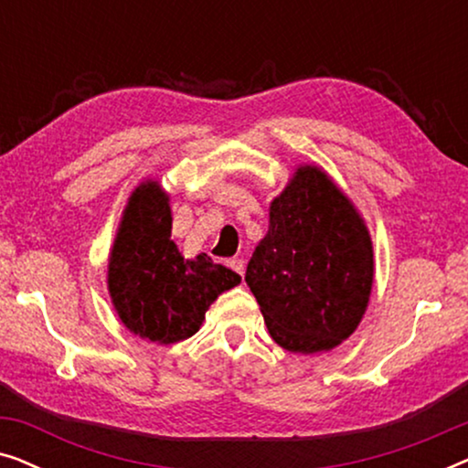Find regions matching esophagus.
I'll return each mask as SVG.
<instances>
[{"mask_svg":"<svg viewBox=\"0 0 468 468\" xmlns=\"http://www.w3.org/2000/svg\"><path fill=\"white\" fill-rule=\"evenodd\" d=\"M228 264H229V268H232L234 272H239L240 277H242V274H245V260H242V258H232V260L228 261Z\"/></svg>","mask_w":468,"mask_h":468,"instance_id":"1","label":"esophagus"}]
</instances>
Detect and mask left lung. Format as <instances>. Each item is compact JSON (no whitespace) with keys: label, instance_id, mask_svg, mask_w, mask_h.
Masks as SVG:
<instances>
[{"label":"left lung","instance_id":"obj_1","mask_svg":"<svg viewBox=\"0 0 468 468\" xmlns=\"http://www.w3.org/2000/svg\"><path fill=\"white\" fill-rule=\"evenodd\" d=\"M245 281L272 341L293 354L330 351L357 328L373 287V245L322 170L304 165L274 197Z\"/></svg>","mask_w":468,"mask_h":468}]
</instances>
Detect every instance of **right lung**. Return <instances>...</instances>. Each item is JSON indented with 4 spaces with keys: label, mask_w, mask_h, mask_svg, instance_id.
<instances>
[{
    "label": "right lung",
    "mask_w": 468,
    "mask_h": 468,
    "mask_svg": "<svg viewBox=\"0 0 468 468\" xmlns=\"http://www.w3.org/2000/svg\"><path fill=\"white\" fill-rule=\"evenodd\" d=\"M168 196L155 181L130 197L108 264L114 309L133 335L178 343L200 330L204 313L240 277L207 253L185 260L170 240Z\"/></svg>",
    "instance_id": "right-lung-1"
}]
</instances>
